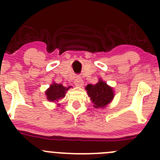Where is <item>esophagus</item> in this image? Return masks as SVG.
<instances>
[{
	"label": "esophagus",
	"instance_id": "obj_1",
	"mask_svg": "<svg viewBox=\"0 0 160 160\" xmlns=\"http://www.w3.org/2000/svg\"><path fill=\"white\" fill-rule=\"evenodd\" d=\"M74 85L78 87H82L83 86V81L81 78H77L74 81Z\"/></svg>",
	"mask_w": 160,
	"mask_h": 160
}]
</instances>
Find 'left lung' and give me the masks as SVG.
Wrapping results in <instances>:
<instances>
[{
    "mask_svg": "<svg viewBox=\"0 0 160 160\" xmlns=\"http://www.w3.org/2000/svg\"><path fill=\"white\" fill-rule=\"evenodd\" d=\"M87 94L95 108H105L111 102L114 97V91L113 87H110L102 78L95 85L89 84L85 87Z\"/></svg>",
    "mask_w": 160,
    "mask_h": 160,
    "instance_id": "8db88e82",
    "label": "left lung"
}]
</instances>
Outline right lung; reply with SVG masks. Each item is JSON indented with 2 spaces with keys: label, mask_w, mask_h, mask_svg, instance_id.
I'll return each mask as SVG.
<instances>
[{
  "label": "right lung",
  "mask_w": 160,
  "mask_h": 160,
  "mask_svg": "<svg viewBox=\"0 0 160 160\" xmlns=\"http://www.w3.org/2000/svg\"><path fill=\"white\" fill-rule=\"evenodd\" d=\"M70 88V87H65L62 84H58V83L53 82V83L49 86V88L46 90L45 94H46L48 101L56 102L66 96V91ZM60 104H58V106Z\"/></svg>",
  "instance_id": "right-lung-1"
}]
</instances>
